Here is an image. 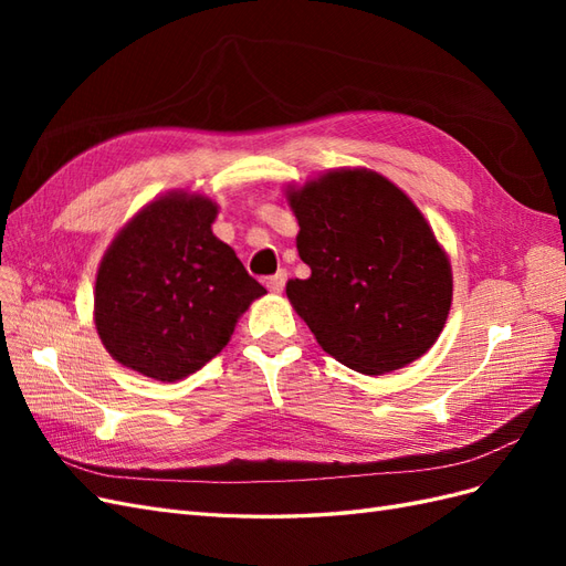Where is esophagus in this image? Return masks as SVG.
<instances>
[{"mask_svg":"<svg viewBox=\"0 0 566 566\" xmlns=\"http://www.w3.org/2000/svg\"><path fill=\"white\" fill-rule=\"evenodd\" d=\"M285 281H287V271H279V273H273V276L266 279V287L271 290L273 295H279V293H283Z\"/></svg>","mask_w":566,"mask_h":566,"instance_id":"esophagus-1","label":"esophagus"}]
</instances>
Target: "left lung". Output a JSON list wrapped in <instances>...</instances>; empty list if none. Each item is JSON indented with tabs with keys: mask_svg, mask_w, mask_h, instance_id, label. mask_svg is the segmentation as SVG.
I'll return each mask as SVG.
<instances>
[{
	"mask_svg": "<svg viewBox=\"0 0 566 566\" xmlns=\"http://www.w3.org/2000/svg\"><path fill=\"white\" fill-rule=\"evenodd\" d=\"M306 281H287L293 310L339 364L385 375L430 349L451 312L453 273L432 227L397 184L342 167L287 186Z\"/></svg>",
	"mask_w": 566,
	"mask_h": 566,
	"instance_id": "1",
	"label": "left lung"
}]
</instances>
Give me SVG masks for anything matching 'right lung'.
Segmentation results:
<instances>
[{"mask_svg": "<svg viewBox=\"0 0 566 566\" xmlns=\"http://www.w3.org/2000/svg\"><path fill=\"white\" fill-rule=\"evenodd\" d=\"M210 196L169 191L117 231L96 271L94 323L129 370L177 382L229 345L238 318L266 295L212 233Z\"/></svg>", "mask_w": 566, "mask_h": 566, "instance_id": "obj_1", "label": "right lung"}]
</instances>
